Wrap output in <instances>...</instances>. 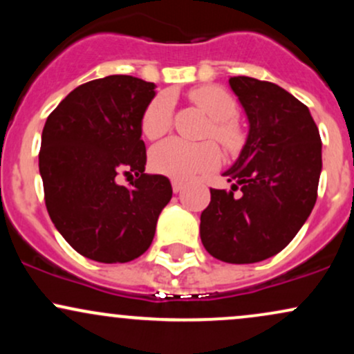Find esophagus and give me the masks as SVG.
<instances>
[{"label": "esophagus", "mask_w": 354, "mask_h": 354, "mask_svg": "<svg viewBox=\"0 0 354 354\" xmlns=\"http://www.w3.org/2000/svg\"><path fill=\"white\" fill-rule=\"evenodd\" d=\"M171 186H173V191L174 193H180V191L185 188V181L181 180H171Z\"/></svg>", "instance_id": "34e87169"}]
</instances>
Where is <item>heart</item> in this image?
Wrapping results in <instances>:
<instances>
[{"mask_svg": "<svg viewBox=\"0 0 354 354\" xmlns=\"http://www.w3.org/2000/svg\"><path fill=\"white\" fill-rule=\"evenodd\" d=\"M189 98L211 118L209 135L225 148H238L243 140V131L234 120L236 101L226 89L219 86H200L189 93ZM173 96L160 93L146 104L141 115V131L149 140H158L171 128ZM221 161V153L213 141L189 143L180 138L161 141L149 153V165L156 173L186 180L194 174L214 169Z\"/></svg>", "mask_w": 354, "mask_h": 354, "instance_id": "heart-1", "label": "heart"}]
</instances>
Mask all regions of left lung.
I'll use <instances>...</instances> for the list:
<instances>
[{
	"label": "left lung",
	"mask_w": 354,
	"mask_h": 354,
	"mask_svg": "<svg viewBox=\"0 0 354 354\" xmlns=\"http://www.w3.org/2000/svg\"><path fill=\"white\" fill-rule=\"evenodd\" d=\"M230 84L250 133L236 163L223 173L231 191L209 188L200 234L211 256L246 265L278 254L310 216L318 198L321 138L306 104L278 84L250 76H234Z\"/></svg>",
	"instance_id": "8db88e82"
}]
</instances>
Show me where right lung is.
<instances>
[{"instance_id": "1", "label": "right lung", "mask_w": 354, "mask_h": 354, "mask_svg": "<svg viewBox=\"0 0 354 354\" xmlns=\"http://www.w3.org/2000/svg\"><path fill=\"white\" fill-rule=\"evenodd\" d=\"M156 84L128 75L73 89L44 123L39 149L48 214L84 258L128 263L151 245L173 196L163 174H146L141 115ZM120 174L129 185H117Z\"/></svg>"}]
</instances>
